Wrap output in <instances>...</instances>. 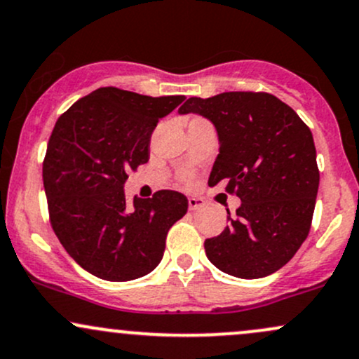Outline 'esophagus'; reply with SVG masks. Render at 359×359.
<instances>
[{
  "label": "esophagus",
  "instance_id": "1",
  "mask_svg": "<svg viewBox=\"0 0 359 359\" xmlns=\"http://www.w3.org/2000/svg\"><path fill=\"white\" fill-rule=\"evenodd\" d=\"M187 203H189V209H191V211H197V209H203L204 205H205L204 199H201V197H189Z\"/></svg>",
  "mask_w": 359,
  "mask_h": 359
}]
</instances>
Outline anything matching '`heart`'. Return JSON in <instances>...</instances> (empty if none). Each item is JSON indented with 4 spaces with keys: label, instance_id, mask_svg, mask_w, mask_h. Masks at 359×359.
I'll return each instance as SVG.
<instances>
[{
    "label": "heart",
    "instance_id": "obj_1",
    "mask_svg": "<svg viewBox=\"0 0 359 359\" xmlns=\"http://www.w3.org/2000/svg\"><path fill=\"white\" fill-rule=\"evenodd\" d=\"M184 180H185V182H189V180H191V177H189V175H185V177H184Z\"/></svg>",
    "mask_w": 359,
    "mask_h": 359
}]
</instances>
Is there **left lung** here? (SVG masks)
I'll return each mask as SVG.
<instances>
[{
	"mask_svg": "<svg viewBox=\"0 0 359 359\" xmlns=\"http://www.w3.org/2000/svg\"><path fill=\"white\" fill-rule=\"evenodd\" d=\"M180 114L211 119L219 155L209 185L226 184L241 205L219 236L204 241L212 265L238 278L282 269L306 241L319 189L311 130L290 106L269 93L233 90L189 97Z\"/></svg>",
	"mask_w": 359,
	"mask_h": 359,
	"instance_id": "obj_1",
	"label": "left lung"
}]
</instances>
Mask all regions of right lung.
I'll return each instance as SVG.
<instances>
[{"mask_svg":"<svg viewBox=\"0 0 359 359\" xmlns=\"http://www.w3.org/2000/svg\"><path fill=\"white\" fill-rule=\"evenodd\" d=\"M184 96L151 97L101 88L60 114L43 158L48 219L65 251L89 273L128 282L150 273L187 197L158 191L128 203V172L148 162L160 118Z\"/></svg>","mask_w":359,"mask_h":359,"instance_id":"1","label":"right lung"}]
</instances>
